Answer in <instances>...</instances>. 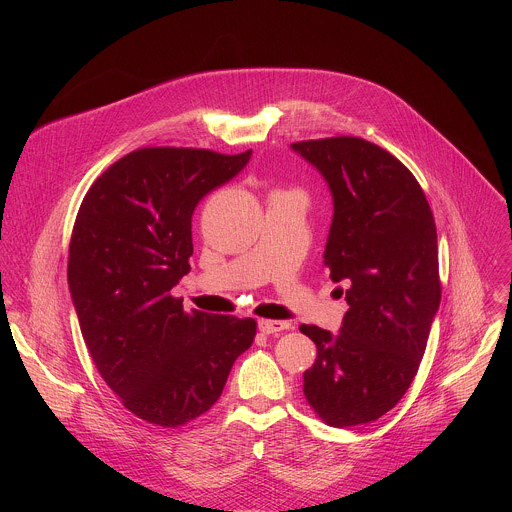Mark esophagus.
I'll return each mask as SVG.
<instances>
[{"instance_id":"34e87169","label":"esophagus","mask_w":512,"mask_h":512,"mask_svg":"<svg viewBox=\"0 0 512 512\" xmlns=\"http://www.w3.org/2000/svg\"><path fill=\"white\" fill-rule=\"evenodd\" d=\"M258 329L266 335L270 333H278V331H284V329H290V323L286 321H272V319H260L258 321Z\"/></svg>"}]
</instances>
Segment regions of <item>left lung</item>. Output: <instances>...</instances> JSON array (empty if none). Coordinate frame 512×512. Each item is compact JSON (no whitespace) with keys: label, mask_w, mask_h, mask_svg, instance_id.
<instances>
[{"label":"left lung","mask_w":512,"mask_h":512,"mask_svg":"<svg viewBox=\"0 0 512 512\" xmlns=\"http://www.w3.org/2000/svg\"><path fill=\"white\" fill-rule=\"evenodd\" d=\"M292 149L331 191L323 258L349 286L337 333L299 327L317 347L303 394L329 426L355 428L400 402L424 357L441 299L436 222L416 177L382 147L343 136Z\"/></svg>","instance_id":"1"}]
</instances>
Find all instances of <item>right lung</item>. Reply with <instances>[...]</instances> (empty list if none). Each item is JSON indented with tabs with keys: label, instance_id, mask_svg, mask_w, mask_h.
Returning a JSON list of instances; mask_svg holds the SVG:
<instances>
[{
	"label": "right lung",
	"instance_id": "add662e5",
	"mask_svg": "<svg viewBox=\"0 0 512 512\" xmlns=\"http://www.w3.org/2000/svg\"><path fill=\"white\" fill-rule=\"evenodd\" d=\"M250 157L144 147L110 165L78 209L67 276L80 331L106 384L149 424L205 414L254 341V319L187 313L171 295L189 272L197 205Z\"/></svg>",
	"mask_w": 512,
	"mask_h": 512
}]
</instances>
